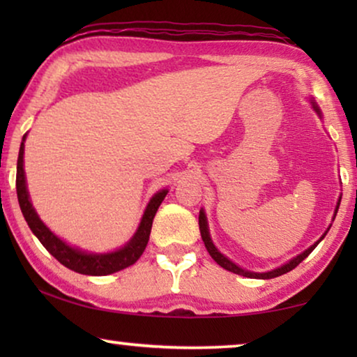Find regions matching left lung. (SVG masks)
Here are the masks:
<instances>
[{
	"label": "left lung",
	"mask_w": 357,
	"mask_h": 357,
	"mask_svg": "<svg viewBox=\"0 0 357 357\" xmlns=\"http://www.w3.org/2000/svg\"><path fill=\"white\" fill-rule=\"evenodd\" d=\"M310 104H312V109H314V110L317 112V115H319L320 119H321V112H320V109H319V105L315 104V100H310ZM340 203H341V197L338 198V203H336V208H335L333 219H335V216H336V213H338ZM198 224H199V232H202V238H203V242H204V247H206L208 253H209V255H211L213 260L216 261L219 266H222L224 270H227V271H232V273H236V275H241V276H245V278H255V280H271V278L281 276V275H284V273H289L291 270H294V268H296L297 265H299V263H301L302 260H304V258H307V257L310 255L312 250H314V248H315L317 245H319V243L321 242V238H324V237L326 236V232L330 231V227L326 229L324 236H321V237L319 238V241H317V242L314 243V245H310L309 248H307V250H304V252H302V253H299V255H297V257L291 258V260L287 261V263H284V265L278 266V268H275V270H271V271H266V273H255V271H248V270H243V268H241V266H238V265H236V263L229 260V258H227L226 255H222V253L218 250L216 245H214L213 241H211V236H209V229H208V219H206V214H204V209H199V218H198Z\"/></svg>",
	"instance_id": "8db88e82"
}]
</instances>
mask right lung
Segmentation results:
<instances>
[{"instance_id": "add662e5", "label": "right lung", "mask_w": 357, "mask_h": 357, "mask_svg": "<svg viewBox=\"0 0 357 357\" xmlns=\"http://www.w3.org/2000/svg\"><path fill=\"white\" fill-rule=\"evenodd\" d=\"M27 133L22 136L21 148H19V158H17V174H16V190H17V199L21 211L26 218L27 226L31 227L43 247L56 258L61 265H65L70 270L81 273V275H89V276H105L116 273L120 270H125L138 261V258L143 255L146 245H148L151 227H153V219L158 213L160 203L164 202L165 195L169 190H159L153 198L149 199L148 206L144 209L143 218L138 229H136L135 236L125 243L123 247L119 248L115 252L109 253H91L86 250H81L77 247H71L70 243L61 241L60 237L55 236L50 229H48L38 214L36 208L32 206L31 197L27 192V183H26V172H24V141H26Z\"/></svg>"}]
</instances>
